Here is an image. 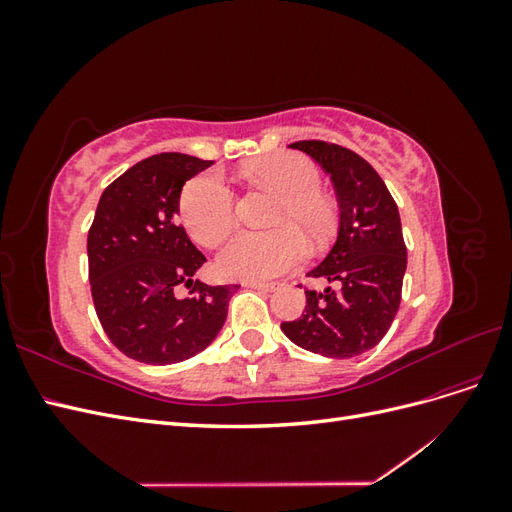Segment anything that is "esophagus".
<instances>
[{
  "label": "esophagus",
  "instance_id": "obj_1",
  "mask_svg": "<svg viewBox=\"0 0 512 512\" xmlns=\"http://www.w3.org/2000/svg\"><path fill=\"white\" fill-rule=\"evenodd\" d=\"M245 288H252V290H262V292H271L277 286L275 284H265V282H245Z\"/></svg>",
  "mask_w": 512,
  "mask_h": 512
}]
</instances>
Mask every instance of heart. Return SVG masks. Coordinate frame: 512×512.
I'll return each instance as SVG.
<instances>
[{"label":"heart","instance_id":"b5f03b06","mask_svg":"<svg viewBox=\"0 0 512 512\" xmlns=\"http://www.w3.org/2000/svg\"><path fill=\"white\" fill-rule=\"evenodd\" d=\"M256 183L282 194L273 213L275 230L243 232L232 239L218 258L226 277L265 282L292 269L303 260L307 245L303 235L320 241L329 230L333 211L320 188V173L312 160L299 153H273L247 166ZM181 220L192 239L203 247H218L237 226L235 194L218 173H200L183 185L179 198ZM294 227L298 229L293 230Z\"/></svg>","mask_w":512,"mask_h":512}]
</instances>
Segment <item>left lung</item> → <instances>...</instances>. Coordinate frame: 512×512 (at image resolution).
Segmentation results:
<instances>
[{"label":"left lung","instance_id":"1","mask_svg":"<svg viewBox=\"0 0 512 512\" xmlns=\"http://www.w3.org/2000/svg\"><path fill=\"white\" fill-rule=\"evenodd\" d=\"M290 147L331 175L339 232L329 256L307 273L329 286L305 290V314L282 322V331L309 352L350 359L380 342L399 309L408 262L399 211L380 175L359 153L324 141Z\"/></svg>","mask_w":512,"mask_h":512}]
</instances>
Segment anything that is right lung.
<instances>
[{"instance_id": "right-lung-1", "label": "right lung", "mask_w": 512, "mask_h": 512, "mask_svg": "<svg viewBox=\"0 0 512 512\" xmlns=\"http://www.w3.org/2000/svg\"><path fill=\"white\" fill-rule=\"evenodd\" d=\"M211 164L158 153L100 196L87 235L91 297L108 339L134 361L170 365L205 350L239 288L194 280L207 258L177 222L183 183ZM179 285L191 290L190 298L176 297Z\"/></svg>"}]
</instances>
